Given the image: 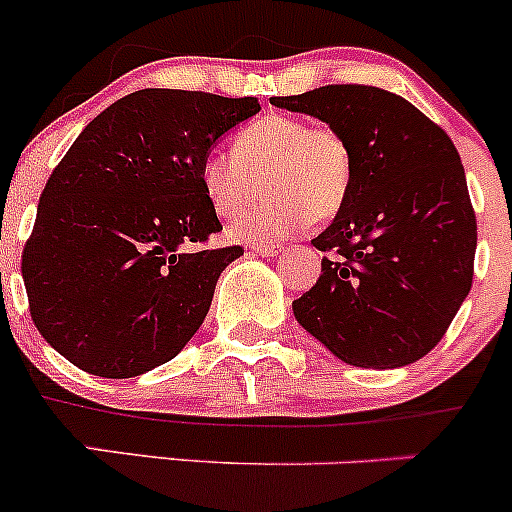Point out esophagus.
<instances>
[{
    "label": "esophagus",
    "mask_w": 512,
    "mask_h": 512,
    "mask_svg": "<svg viewBox=\"0 0 512 512\" xmlns=\"http://www.w3.org/2000/svg\"><path fill=\"white\" fill-rule=\"evenodd\" d=\"M252 252H255V255H260V257H275V255H280V247H275V245H252Z\"/></svg>",
    "instance_id": "34e87169"
}]
</instances>
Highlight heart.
<instances>
[{
	"label": "heart",
	"instance_id": "1",
	"mask_svg": "<svg viewBox=\"0 0 512 512\" xmlns=\"http://www.w3.org/2000/svg\"><path fill=\"white\" fill-rule=\"evenodd\" d=\"M232 151L235 156L213 151L200 160V188L213 213L235 218L259 197L265 182L273 195L227 227L232 240H282L312 218H334L347 203L354 158L337 128L309 126L292 116H265L237 133Z\"/></svg>",
	"mask_w": 512,
	"mask_h": 512
}]
</instances>
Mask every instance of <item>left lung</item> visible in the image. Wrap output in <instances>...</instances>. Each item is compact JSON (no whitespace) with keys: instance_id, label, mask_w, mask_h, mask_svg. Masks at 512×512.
I'll return each instance as SVG.
<instances>
[{"instance_id":"1","label":"left lung","mask_w":512,"mask_h":512,"mask_svg":"<svg viewBox=\"0 0 512 512\" xmlns=\"http://www.w3.org/2000/svg\"><path fill=\"white\" fill-rule=\"evenodd\" d=\"M270 103L337 128L354 158L347 203L312 240L337 257H324L294 317L344 364H414L473 285L476 213L456 146L414 103L376 86H319Z\"/></svg>"}]
</instances>
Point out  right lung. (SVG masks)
<instances>
[{"label":"right lung","instance_id":"add662e5","mask_svg":"<svg viewBox=\"0 0 512 512\" xmlns=\"http://www.w3.org/2000/svg\"><path fill=\"white\" fill-rule=\"evenodd\" d=\"M257 98L143 89L111 103L56 165L24 245L41 337L79 369L131 379L193 339L242 247L190 252L223 230L200 160Z\"/></svg>","mask_w":512,"mask_h":512}]
</instances>
